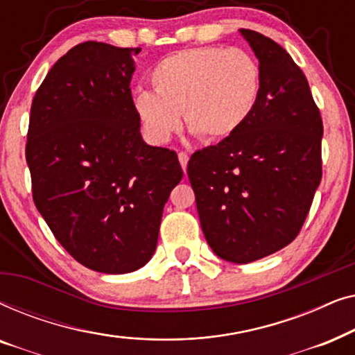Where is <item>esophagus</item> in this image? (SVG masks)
<instances>
[{
    "label": "esophagus",
    "mask_w": 355,
    "mask_h": 355,
    "mask_svg": "<svg viewBox=\"0 0 355 355\" xmlns=\"http://www.w3.org/2000/svg\"><path fill=\"white\" fill-rule=\"evenodd\" d=\"M178 158H179V163H181V166L184 169V173H186L187 169V162H189V155L186 152H179L178 153Z\"/></svg>",
    "instance_id": "esophagus-1"
}]
</instances>
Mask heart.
Listing matches in <instances>:
<instances>
[{"mask_svg": "<svg viewBox=\"0 0 355 355\" xmlns=\"http://www.w3.org/2000/svg\"><path fill=\"white\" fill-rule=\"evenodd\" d=\"M155 92L134 94L144 132L164 144L181 128L203 142H216L241 129L255 108L261 72L241 48L200 46L173 53L150 72Z\"/></svg>", "mask_w": 355, "mask_h": 355, "instance_id": "heart-1", "label": "heart"}]
</instances>
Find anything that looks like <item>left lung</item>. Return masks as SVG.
I'll return each instance as SVG.
<instances>
[{
    "label": "left lung",
    "mask_w": 355,
    "mask_h": 355,
    "mask_svg": "<svg viewBox=\"0 0 355 355\" xmlns=\"http://www.w3.org/2000/svg\"><path fill=\"white\" fill-rule=\"evenodd\" d=\"M261 72L239 130L189 159L187 176L208 245L249 263L291 244L322 181L323 123L309 82L283 46L241 28Z\"/></svg>",
    "instance_id": "left-lung-1"
}]
</instances>
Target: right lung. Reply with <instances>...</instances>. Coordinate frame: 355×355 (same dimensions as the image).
Instances as JSON below:
<instances>
[{
  "label": "right lung",
  "instance_id": "right-lung-1",
  "mask_svg": "<svg viewBox=\"0 0 355 355\" xmlns=\"http://www.w3.org/2000/svg\"><path fill=\"white\" fill-rule=\"evenodd\" d=\"M140 48L84 42L38 87L26 158L37 210L87 268L130 273L157 249L163 207L182 179L174 150L140 135L130 79Z\"/></svg>",
  "mask_w": 355,
  "mask_h": 355
}]
</instances>
